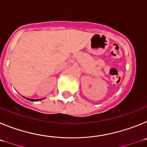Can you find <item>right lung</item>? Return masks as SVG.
<instances>
[{
	"instance_id": "1",
	"label": "right lung",
	"mask_w": 147,
	"mask_h": 147,
	"mask_svg": "<svg viewBox=\"0 0 147 147\" xmlns=\"http://www.w3.org/2000/svg\"><path fill=\"white\" fill-rule=\"evenodd\" d=\"M25 98V97H24ZM27 100H28V101H31V102H37V101H40V100H42V98H41V99H32V98H26Z\"/></svg>"
}]
</instances>
